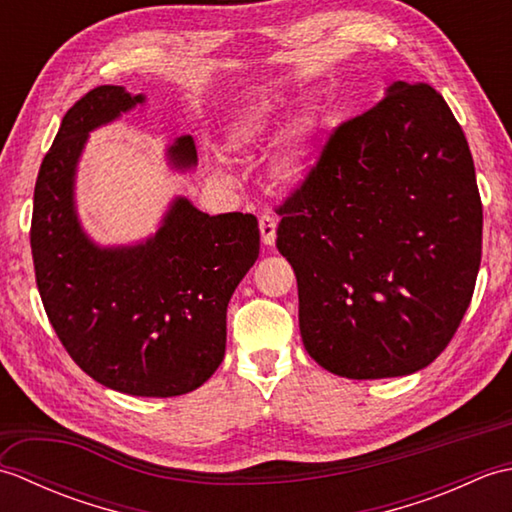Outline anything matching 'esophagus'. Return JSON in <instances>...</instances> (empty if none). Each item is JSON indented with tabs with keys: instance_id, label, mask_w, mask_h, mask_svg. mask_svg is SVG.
<instances>
[{
	"instance_id": "obj_1",
	"label": "esophagus",
	"mask_w": 512,
	"mask_h": 512,
	"mask_svg": "<svg viewBox=\"0 0 512 512\" xmlns=\"http://www.w3.org/2000/svg\"><path fill=\"white\" fill-rule=\"evenodd\" d=\"M259 233H262V242L266 246H273L277 237V217L268 213L259 217Z\"/></svg>"
}]
</instances>
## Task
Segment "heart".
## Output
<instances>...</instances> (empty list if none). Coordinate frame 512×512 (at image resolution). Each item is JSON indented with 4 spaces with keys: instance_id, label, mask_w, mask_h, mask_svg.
<instances>
[{
    "instance_id": "b5f03b06",
    "label": "heart",
    "mask_w": 512,
    "mask_h": 512,
    "mask_svg": "<svg viewBox=\"0 0 512 512\" xmlns=\"http://www.w3.org/2000/svg\"><path fill=\"white\" fill-rule=\"evenodd\" d=\"M281 127L275 118L273 105H255L237 116L228 129V145L237 154H259L277 145ZM310 167V140L303 129L292 132L286 147L275 162V178L281 184H297Z\"/></svg>"
}]
</instances>
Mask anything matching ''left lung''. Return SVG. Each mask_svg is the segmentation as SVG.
<instances>
[{"instance_id": "8db88e82", "label": "left lung", "mask_w": 512, "mask_h": 512, "mask_svg": "<svg viewBox=\"0 0 512 512\" xmlns=\"http://www.w3.org/2000/svg\"><path fill=\"white\" fill-rule=\"evenodd\" d=\"M308 354L354 378L407 376L444 352L482 262V200L460 123L429 83L396 81L334 127L277 209Z\"/></svg>"}]
</instances>
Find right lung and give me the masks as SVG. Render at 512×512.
Wrapping results in <instances>:
<instances>
[{"label":"right lung","instance_id":"add662e5","mask_svg":"<svg viewBox=\"0 0 512 512\" xmlns=\"http://www.w3.org/2000/svg\"><path fill=\"white\" fill-rule=\"evenodd\" d=\"M143 101L99 85L65 112L35 182L30 248L43 308L72 361L123 394L169 398L220 367L226 306L259 255V228L250 213L211 217L176 200L147 244L101 250L83 235L72 182L88 132ZM195 158L193 138L180 136L173 165Z\"/></svg>","mask_w":512,"mask_h":512}]
</instances>
